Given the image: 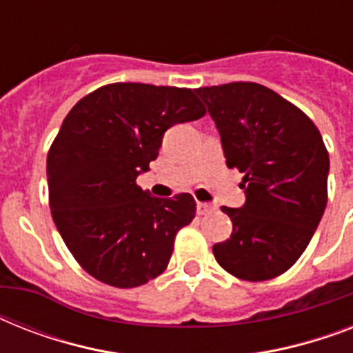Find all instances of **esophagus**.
<instances>
[{
    "mask_svg": "<svg viewBox=\"0 0 353 353\" xmlns=\"http://www.w3.org/2000/svg\"><path fill=\"white\" fill-rule=\"evenodd\" d=\"M216 207L212 203H198V214L205 216V214H210V212H214Z\"/></svg>",
    "mask_w": 353,
    "mask_h": 353,
    "instance_id": "34e87169",
    "label": "esophagus"
}]
</instances>
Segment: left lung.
Listing matches in <instances>:
<instances>
[{
	"label": "left lung",
	"instance_id": "1",
	"mask_svg": "<svg viewBox=\"0 0 353 353\" xmlns=\"http://www.w3.org/2000/svg\"><path fill=\"white\" fill-rule=\"evenodd\" d=\"M220 132L229 168L243 174L245 203L223 207L229 240L216 262L249 282L285 273L301 258L328 201L330 157L321 132L291 102L254 82L196 90Z\"/></svg>",
	"mask_w": 353,
	"mask_h": 353
}]
</instances>
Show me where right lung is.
<instances>
[{
  "label": "right lung",
  "mask_w": 353,
  "mask_h": 353,
  "mask_svg": "<svg viewBox=\"0 0 353 353\" xmlns=\"http://www.w3.org/2000/svg\"><path fill=\"white\" fill-rule=\"evenodd\" d=\"M205 113L192 90L119 82L84 97L63 119L47 155L49 205L91 276L137 288L165 271L196 201L190 194L152 198L137 177L157 159L168 128Z\"/></svg>",
  "instance_id": "obj_1"
}]
</instances>
